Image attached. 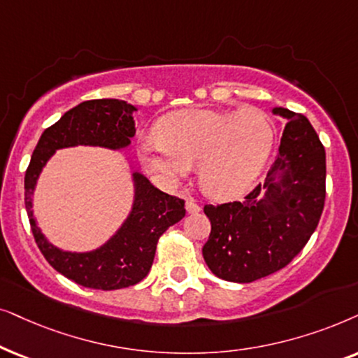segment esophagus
Masks as SVG:
<instances>
[{
  "instance_id": "esophagus-1",
  "label": "esophagus",
  "mask_w": 358,
  "mask_h": 358,
  "mask_svg": "<svg viewBox=\"0 0 358 358\" xmlns=\"http://www.w3.org/2000/svg\"><path fill=\"white\" fill-rule=\"evenodd\" d=\"M199 211H201V206L194 201V199H188L187 201V213L189 214H198Z\"/></svg>"
}]
</instances>
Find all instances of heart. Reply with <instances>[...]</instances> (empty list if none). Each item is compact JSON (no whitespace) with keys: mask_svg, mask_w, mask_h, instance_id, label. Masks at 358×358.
<instances>
[{"mask_svg":"<svg viewBox=\"0 0 358 358\" xmlns=\"http://www.w3.org/2000/svg\"><path fill=\"white\" fill-rule=\"evenodd\" d=\"M155 127L159 137H145L137 145L142 165L170 185L198 165L203 192L217 199L241 196L255 183L275 141L273 124L257 109H178Z\"/></svg>","mask_w":358,"mask_h":358,"instance_id":"heart-1","label":"heart"}]
</instances>
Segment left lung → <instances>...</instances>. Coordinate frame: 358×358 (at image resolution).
<instances>
[{"label": "left lung", "instance_id": "left-lung-1", "mask_svg": "<svg viewBox=\"0 0 358 358\" xmlns=\"http://www.w3.org/2000/svg\"><path fill=\"white\" fill-rule=\"evenodd\" d=\"M278 157L244 201L206 204L203 257L217 278L250 283L287 266L316 231L326 199V150L311 122L287 108Z\"/></svg>", "mask_w": 358, "mask_h": 358}]
</instances>
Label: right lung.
<instances>
[{
    "label": "right lung",
    "mask_w": 358,
    "mask_h": 358,
    "mask_svg": "<svg viewBox=\"0 0 358 358\" xmlns=\"http://www.w3.org/2000/svg\"><path fill=\"white\" fill-rule=\"evenodd\" d=\"M136 106L121 99H90L66 111L37 142L24 176V201L32 234L45 260L71 282L93 289L127 288L149 273L160 236L185 217L183 199L155 188L139 171L132 173L134 203L122 226L106 244L92 252H65L52 245L32 214V194L42 169L55 150L75 145L119 150L136 134Z\"/></svg>",
    "instance_id": "obj_1"
}]
</instances>
